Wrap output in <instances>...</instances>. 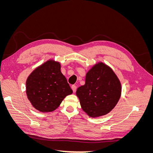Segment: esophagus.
Wrapping results in <instances>:
<instances>
[{
	"instance_id": "esophagus-1",
	"label": "esophagus",
	"mask_w": 153,
	"mask_h": 153,
	"mask_svg": "<svg viewBox=\"0 0 153 153\" xmlns=\"http://www.w3.org/2000/svg\"><path fill=\"white\" fill-rule=\"evenodd\" d=\"M71 89H72L73 92H76V86L75 85H73L71 86Z\"/></svg>"
}]
</instances>
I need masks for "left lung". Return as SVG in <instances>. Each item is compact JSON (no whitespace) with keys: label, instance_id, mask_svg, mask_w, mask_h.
Wrapping results in <instances>:
<instances>
[{"label":"left lung","instance_id":"8db88e82","mask_svg":"<svg viewBox=\"0 0 153 153\" xmlns=\"http://www.w3.org/2000/svg\"><path fill=\"white\" fill-rule=\"evenodd\" d=\"M121 84L108 66L98 62L85 76V83L77 89L82 110L91 117L108 114L117 105L121 95Z\"/></svg>","mask_w":153,"mask_h":153}]
</instances>
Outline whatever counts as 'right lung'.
<instances>
[{
    "label": "right lung",
    "mask_w": 153,
    "mask_h": 153,
    "mask_svg": "<svg viewBox=\"0 0 153 153\" xmlns=\"http://www.w3.org/2000/svg\"><path fill=\"white\" fill-rule=\"evenodd\" d=\"M26 93L32 105L41 112L57 109L73 91L61 71V64L48 60L36 68L26 81Z\"/></svg>",
    "instance_id": "right-lung-1"
}]
</instances>
